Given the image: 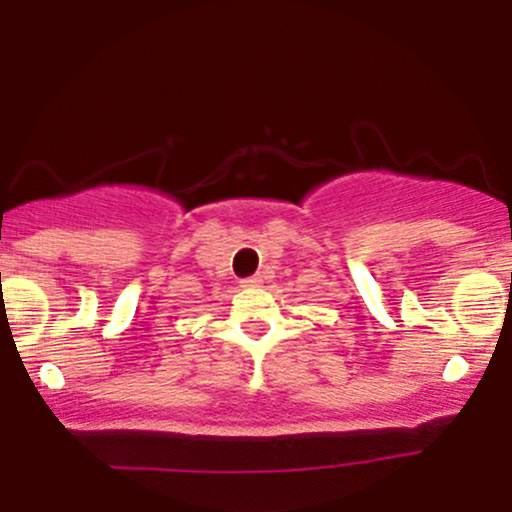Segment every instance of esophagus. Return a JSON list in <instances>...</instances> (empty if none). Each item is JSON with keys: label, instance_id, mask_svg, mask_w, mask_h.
I'll use <instances>...</instances> for the list:
<instances>
[{"label": "esophagus", "instance_id": "34e87169", "mask_svg": "<svg viewBox=\"0 0 512 512\" xmlns=\"http://www.w3.org/2000/svg\"><path fill=\"white\" fill-rule=\"evenodd\" d=\"M240 284L248 286V289H255V286H260V284H262V276H260V274L248 276V279H243V281H240Z\"/></svg>", "mask_w": 512, "mask_h": 512}]
</instances>
